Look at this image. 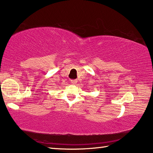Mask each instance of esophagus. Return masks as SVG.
Returning a JSON list of instances; mask_svg holds the SVG:
<instances>
[{
	"instance_id": "obj_1",
	"label": "esophagus",
	"mask_w": 153,
	"mask_h": 153,
	"mask_svg": "<svg viewBox=\"0 0 153 153\" xmlns=\"http://www.w3.org/2000/svg\"><path fill=\"white\" fill-rule=\"evenodd\" d=\"M71 82L72 83V84H73V85H76V83H77V80H71Z\"/></svg>"
}]
</instances>
